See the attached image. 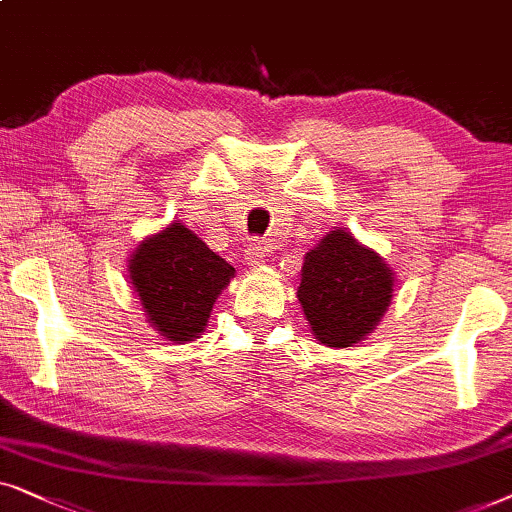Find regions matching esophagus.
Returning <instances> with one entry per match:
<instances>
[{
    "mask_svg": "<svg viewBox=\"0 0 512 512\" xmlns=\"http://www.w3.org/2000/svg\"><path fill=\"white\" fill-rule=\"evenodd\" d=\"M264 257H267V248L262 243H250L245 248V262H248V267H260Z\"/></svg>",
    "mask_w": 512,
    "mask_h": 512,
    "instance_id": "obj_1",
    "label": "esophagus"
}]
</instances>
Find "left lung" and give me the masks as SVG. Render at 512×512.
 <instances>
[{"mask_svg":"<svg viewBox=\"0 0 512 512\" xmlns=\"http://www.w3.org/2000/svg\"><path fill=\"white\" fill-rule=\"evenodd\" d=\"M299 278L297 299L311 335L330 349H349L377 330L395 288L384 257L342 227L306 252Z\"/></svg>","mask_w":512,"mask_h":512,"instance_id":"8db88e82","label":"left lung"}]
</instances>
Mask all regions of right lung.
Listing matches in <instances>:
<instances>
[{
  "instance_id": "right-lung-1",
  "label": "right lung",
  "mask_w": 512,
  "mask_h": 512,
  "mask_svg": "<svg viewBox=\"0 0 512 512\" xmlns=\"http://www.w3.org/2000/svg\"><path fill=\"white\" fill-rule=\"evenodd\" d=\"M234 276L236 269L180 220L147 236L128 257V278L147 323L173 344L206 332L215 299Z\"/></svg>"
}]
</instances>
